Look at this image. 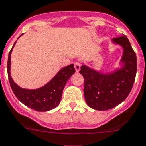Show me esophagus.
Returning <instances> with one entry per match:
<instances>
[{
  "label": "esophagus",
  "instance_id": "esophagus-1",
  "mask_svg": "<svg viewBox=\"0 0 146 146\" xmlns=\"http://www.w3.org/2000/svg\"><path fill=\"white\" fill-rule=\"evenodd\" d=\"M74 68H75L76 72H79V70L80 69V63L79 62H75L74 63Z\"/></svg>",
  "mask_w": 146,
  "mask_h": 146
}]
</instances>
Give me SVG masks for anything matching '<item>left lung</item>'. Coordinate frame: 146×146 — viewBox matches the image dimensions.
<instances>
[{
  "label": "left lung",
  "mask_w": 146,
  "mask_h": 146,
  "mask_svg": "<svg viewBox=\"0 0 146 146\" xmlns=\"http://www.w3.org/2000/svg\"><path fill=\"white\" fill-rule=\"evenodd\" d=\"M114 43L123 47L121 61L124 66L113 74H104L88 68L80 67L84 79V93L90 108L97 110H108L125 101L131 92L137 74V56L128 38L125 36L113 38Z\"/></svg>",
  "instance_id": "8db88e82"
}]
</instances>
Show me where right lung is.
<instances>
[{
	"label": "right lung",
	"instance_id": "right-lung-1",
	"mask_svg": "<svg viewBox=\"0 0 146 146\" xmlns=\"http://www.w3.org/2000/svg\"><path fill=\"white\" fill-rule=\"evenodd\" d=\"M15 44L9 51L7 62L8 78L13 93L21 103L36 111L45 112L55 108L61 101L66 82L75 72L74 65L71 64L62 68L52 80L42 87L37 90L22 89L15 84L10 75V56Z\"/></svg>",
	"mask_w": 146,
	"mask_h": 146
}]
</instances>
